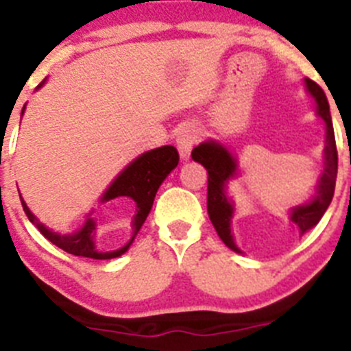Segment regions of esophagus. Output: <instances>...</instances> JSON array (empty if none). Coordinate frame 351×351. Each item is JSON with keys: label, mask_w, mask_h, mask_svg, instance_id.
Segmentation results:
<instances>
[{"label": "esophagus", "mask_w": 351, "mask_h": 351, "mask_svg": "<svg viewBox=\"0 0 351 351\" xmlns=\"http://www.w3.org/2000/svg\"><path fill=\"white\" fill-rule=\"evenodd\" d=\"M199 140V131L194 125H185L178 131L176 134V147H178V152L183 159H187L191 156V150Z\"/></svg>", "instance_id": "esophagus-1"}]
</instances>
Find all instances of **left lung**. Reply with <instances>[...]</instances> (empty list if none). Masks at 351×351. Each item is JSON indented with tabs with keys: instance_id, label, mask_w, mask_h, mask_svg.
<instances>
[{
	"instance_id": "obj_1",
	"label": "left lung",
	"mask_w": 351,
	"mask_h": 351,
	"mask_svg": "<svg viewBox=\"0 0 351 351\" xmlns=\"http://www.w3.org/2000/svg\"><path fill=\"white\" fill-rule=\"evenodd\" d=\"M306 87L309 94L317 101L318 115L324 119L327 136H325V171L318 182V192L311 203L302 204V206L293 208L290 213V220L298 223L301 232H308L313 229L320 219L324 217L325 210L329 208L332 201L334 189H336L337 176V148L336 138H334L332 119L329 112V101L317 82L306 78ZM192 159L195 162H201L208 171V215L213 223L215 230L219 232L220 239L229 246L230 250L239 252L238 246L232 241L230 236V219H232V204L227 201L223 187L229 182V178L236 175V159L227 152L226 148L213 141L201 143L192 150Z\"/></svg>"
}]
</instances>
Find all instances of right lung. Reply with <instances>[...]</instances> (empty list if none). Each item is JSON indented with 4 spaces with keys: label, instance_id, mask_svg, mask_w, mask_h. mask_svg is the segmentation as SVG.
Segmentation results:
<instances>
[{
    "label": "right lung",
    "instance_id": "1",
    "mask_svg": "<svg viewBox=\"0 0 351 351\" xmlns=\"http://www.w3.org/2000/svg\"><path fill=\"white\" fill-rule=\"evenodd\" d=\"M22 112H24V110H22ZM178 160V150H176L175 147H171V145H166V147L145 152L143 156L138 157L136 160H132L128 168L117 176V180L110 185L108 191L105 192L103 201H110V199L124 195V197H131L132 201L136 203V213H134V219H132L134 234H132L131 241H129L128 245L122 246V248H119V250L115 252L96 250V246H94V229H96V223H94L93 219L87 220L85 226L82 227L78 232H75V234L61 236L58 234V232H52V230L47 229L43 223L38 222L36 217L31 213L29 208H27L26 203L21 199L22 208L26 211L29 222L34 223V226L38 227V230H40L50 243L59 246L61 250L68 252V254L71 255H77V257L99 258V261L119 257V255L124 254L129 246H131L132 239L138 234V230L141 229L143 222L147 220L148 213L152 210L154 197H156L157 194V189L160 187V183L164 182V178L176 168Z\"/></svg>",
    "mask_w": 351,
    "mask_h": 351
}]
</instances>
